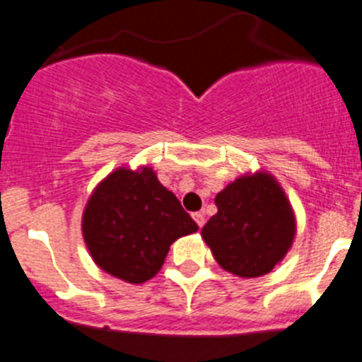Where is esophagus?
<instances>
[{"instance_id":"obj_1","label":"esophagus","mask_w":362,"mask_h":362,"mask_svg":"<svg viewBox=\"0 0 362 362\" xmlns=\"http://www.w3.org/2000/svg\"><path fill=\"white\" fill-rule=\"evenodd\" d=\"M192 218H194V221H196L197 227H199V228H202L203 225H205V216H203L202 212H194Z\"/></svg>"}]
</instances>
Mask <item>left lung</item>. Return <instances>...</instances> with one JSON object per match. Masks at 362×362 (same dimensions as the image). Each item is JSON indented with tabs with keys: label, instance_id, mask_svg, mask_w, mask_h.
I'll return each mask as SVG.
<instances>
[{
	"label": "left lung",
	"instance_id": "obj_1",
	"mask_svg": "<svg viewBox=\"0 0 362 362\" xmlns=\"http://www.w3.org/2000/svg\"><path fill=\"white\" fill-rule=\"evenodd\" d=\"M218 212L202 228L221 269L240 278L264 276L286 258L296 218L284 188L267 170L247 172L216 196Z\"/></svg>",
	"mask_w": 362,
	"mask_h": 362
}]
</instances>
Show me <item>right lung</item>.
<instances>
[{
  "instance_id": "right-lung-1",
  "label": "right lung",
  "mask_w": 362,
  "mask_h": 362,
  "mask_svg": "<svg viewBox=\"0 0 362 362\" xmlns=\"http://www.w3.org/2000/svg\"><path fill=\"white\" fill-rule=\"evenodd\" d=\"M197 225L153 168L119 166L93 188L82 214V236L93 262L128 284L160 271L170 245Z\"/></svg>"
}]
</instances>
